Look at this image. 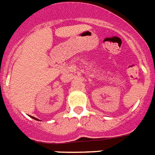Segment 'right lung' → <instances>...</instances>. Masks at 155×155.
<instances>
[{"label":"right lung","mask_w":155,"mask_h":155,"mask_svg":"<svg viewBox=\"0 0 155 155\" xmlns=\"http://www.w3.org/2000/svg\"><path fill=\"white\" fill-rule=\"evenodd\" d=\"M33 117V118H34V119H35V120H37V121H38V119L36 118V117Z\"/></svg>","instance_id":"obj_1"}]
</instances>
